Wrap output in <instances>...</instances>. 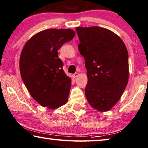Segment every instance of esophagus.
<instances>
[{
	"label": "esophagus",
	"instance_id": "esophagus-1",
	"mask_svg": "<svg viewBox=\"0 0 148 148\" xmlns=\"http://www.w3.org/2000/svg\"><path fill=\"white\" fill-rule=\"evenodd\" d=\"M78 76H79V73H75L73 74V77H74L75 78L77 77H78Z\"/></svg>",
	"mask_w": 148,
	"mask_h": 148
}]
</instances>
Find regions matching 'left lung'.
I'll return each instance as SVG.
<instances>
[{
	"label": "left lung",
	"mask_w": 148,
	"mask_h": 148,
	"mask_svg": "<svg viewBox=\"0 0 148 148\" xmlns=\"http://www.w3.org/2000/svg\"><path fill=\"white\" fill-rule=\"evenodd\" d=\"M78 49L85 59L87 100L99 111L110 110L120 99L128 83L127 48L110 30L99 27H76Z\"/></svg>",
	"instance_id": "obj_1"
}]
</instances>
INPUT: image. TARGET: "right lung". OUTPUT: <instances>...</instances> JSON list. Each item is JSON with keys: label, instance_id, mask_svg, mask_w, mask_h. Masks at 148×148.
<instances>
[{"label": "right lung", "instance_id": "1", "mask_svg": "<svg viewBox=\"0 0 148 148\" xmlns=\"http://www.w3.org/2000/svg\"><path fill=\"white\" fill-rule=\"evenodd\" d=\"M75 35L72 29H47L27 40L19 68L31 97L42 107L55 110L67 103L71 79L63 69L58 50Z\"/></svg>", "mask_w": 148, "mask_h": 148}]
</instances>
